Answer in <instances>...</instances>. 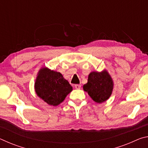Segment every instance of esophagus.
<instances>
[{
  "label": "esophagus",
  "mask_w": 148,
  "mask_h": 148,
  "mask_svg": "<svg viewBox=\"0 0 148 148\" xmlns=\"http://www.w3.org/2000/svg\"><path fill=\"white\" fill-rule=\"evenodd\" d=\"M74 87H75V88H76V89H79L80 88H81V85H79V84H76L74 86Z\"/></svg>",
  "instance_id": "1"
}]
</instances>
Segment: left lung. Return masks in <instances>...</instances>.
I'll list each match as a JSON object with an SVG mask.
<instances>
[{"instance_id": "left-lung-1", "label": "left lung", "mask_w": 148, "mask_h": 148, "mask_svg": "<svg viewBox=\"0 0 148 148\" xmlns=\"http://www.w3.org/2000/svg\"><path fill=\"white\" fill-rule=\"evenodd\" d=\"M113 81L106 71L92 72L89 74L87 83L84 90L97 103H101L109 99L113 89Z\"/></svg>"}]
</instances>
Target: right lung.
<instances>
[{"label": "right lung", "instance_id": "1", "mask_svg": "<svg viewBox=\"0 0 148 148\" xmlns=\"http://www.w3.org/2000/svg\"><path fill=\"white\" fill-rule=\"evenodd\" d=\"M34 88L37 95L52 106L61 103L72 90V87L61 73L47 68L40 71Z\"/></svg>", "mask_w": 148, "mask_h": 148}]
</instances>
